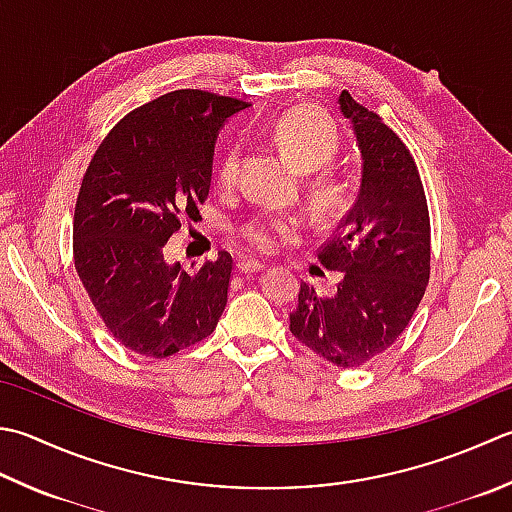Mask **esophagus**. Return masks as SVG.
<instances>
[{"instance_id":"obj_1","label":"esophagus","mask_w":512,"mask_h":512,"mask_svg":"<svg viewBox=\"0 0 512 512\" xmlns=\"http://www.w3.org/2000/svg\"><path fill=\"white\" fill-rule=\"evenodd\" d=\"M266 266L262 262H255V259H239L237 262V270L239 273L244 275H250V273H259V270H264Z\"/></svg>"}]
</instances>
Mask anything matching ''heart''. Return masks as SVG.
<instances>
[{
	"label": "heart",
	"mask_w": 512,
	"mask_h": 512,
	"mask_svg": "<svg viewBox=\"0 0 512 512\" xmlns=\"http://www.w3.org/2000/svg\"><path fill=\"white\" fill-rule=\"evenodd\" d=\"M266 139L297 170L324 166L339 148V133L333 119L313 106L288 108L268 126ZM239 170H242V150L239 146H228L215 162V184L219 190H233L239 182ZM346 193V179L333 170H322L308 179V199L317 215H333L342 206ZM295 230L297 222L293 217L264 213L248 219L237 233L250 250L270 253Z\"/></svg>",
	"instance_id": "obj_1"
}]
</instances>
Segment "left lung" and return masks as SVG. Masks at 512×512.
Segmentation results:
<instances>
[{
    "label": "left lung",
    "mask_w": 512,
    "mask_h": 512,
    "mask_svg": "<svg viewBox=\"0 0 512 512\" xmlns=\"http://www.w3.org/2000/svg\"><path fill=\"white\" fill-rule=\"evenodd\" d=\"M362 153V184L319 262L339 270L335 295L302 282L290 333L339 368H357L393 346L426 293L430 219L413 155L393 128L348 90L339 95Z\"/></svg>",
    "instance_id": "left-lung-1"
}]
</instances>
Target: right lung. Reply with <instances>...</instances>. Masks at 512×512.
Masks as SVG:
<instances>
[{
  "label": "right lung",
  "instance_id": "obj_1",
  "mask_svg": "<svg viewBox=\"0 0 512 512\" xmlns=\"http://www.w3.org/2000/svg\"><path fill=\"white\" fill-rule=\"evenodd\" d=\"M248 102L173 90L135 108L99 144L73 219L75 270L119 344L164 359L213 333L228 299L226 250L188 275L164 246L199 217L213 175L215 139Z\"/></svg>",
  "mask_w": 512,
  "mask_h": 512
}]
</instances>
